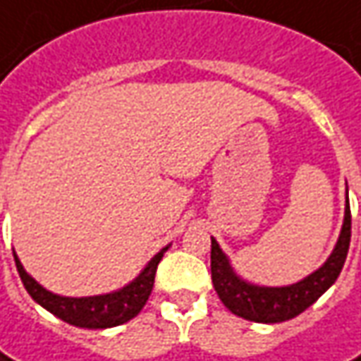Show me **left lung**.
<instances>
[{
  "label": "left lung",
  "mask_w": 361,
  "mask_h": 361,
  "mask_svg": "<svg viewBox=\"0 0 361 361\" xmlns=\"http://www.w3.org/2000/svg\"><path fill=\"white\" fill-rule=\"evenodd\" d=\"M350 237H352V213H350V201L345 197L343 225L331 255L327 257V261L319 269L310 273L298 283L283 285V287H265V285L245 281L235 273L229 257L223 253L216 239L211 237L213 287L223 305L231 313L257 324H281L305 312L336 283L348 257Z\"/></svg>",
  "instance_id": "left-lung-1"
}]
</instances>
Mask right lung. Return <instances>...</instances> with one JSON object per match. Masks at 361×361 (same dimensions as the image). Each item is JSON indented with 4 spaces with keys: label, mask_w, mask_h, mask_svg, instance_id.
<instances>
[{
    "label": "right lung",
    "mask_w": 361,
    "mask_h": 361,
    "mask_svg": "<svg viewBox=\"0 0 361 361\" xmlns=\"http://www.w3.org/2000/svg\"><path fill=\"white\" fill-rule=\"evenodd\" d=\"M166 251H169V245L162 247L159 253L146 263V267L138 273V277H134L130 283L124 285L122 289L104 293V295H90V298H66V295L51 293L23 269L16 253H13V259H16L21 283L35 303H39L44 310H48L49 313H54L56 317H60L70 326L106 329V327L122 326L140 313L152 291L160 259Z\"/></svg>",
    "instance_id": "right-lung-1"
}]
</instances>
